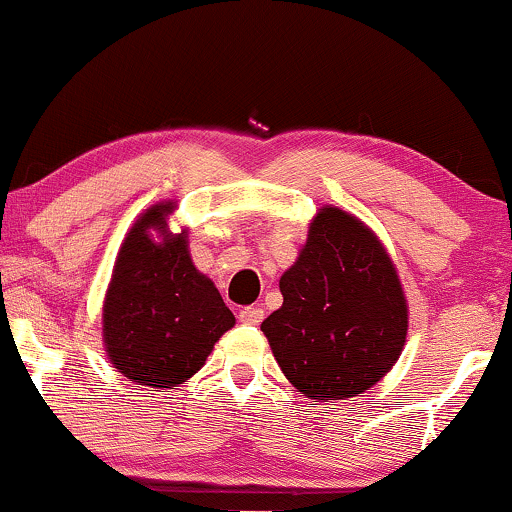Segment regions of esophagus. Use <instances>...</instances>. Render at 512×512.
<instances>
[{
	"label": "esophagus",
	"instance_id": "esophagus-1",
	"mask_svg": "<svg viewBox=\"0 0 512 512\" xmlns=\"http://www.w3.org/2000/svg\"><path fill=\"white\" fill-rule=\"evenodd\" d=\"M263 317H265L263 307H258V305L244 307V310L240 312V321H242V324H251V326L261 324V321H263Z\"/></svg>",
	"mask_w": 512,
	"mask_h": 512
}]
</instances>
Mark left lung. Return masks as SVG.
Wrapping results in <instances>:
<instances>
[{"label": "left lung", "mask_w": 512, "mask_h": 512, "mask_svg": "<svg viewBox=\"0 0 512 512\" xmlns=\"http://www.w3.org/2000/svg\"><path fill=\"white\" fill-rule=\"evenodd\" d=\"M279 291L284 303L261 331L286 380L312 403L359 396L394 368L408 300L380 237L354 214L319 209Z\"/></svg>", "instance_id": "obj_1"}]
</instances>
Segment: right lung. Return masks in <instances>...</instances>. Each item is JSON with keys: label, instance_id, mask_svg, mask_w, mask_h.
Here are the masks:
<instances>
[{"label": "right lung", "instance_id": "1", "mask_svg": "<svg viewBox=\"0 0 512 512\" xmlns=\"http://www.w3.org/2000/svg\"><path fill=\"white\" fill-rule=\"evenodd\" d=\"M172 200L137 216L118 249L102 305V342L130 382L174 389L205 366L235 326L212 279L193 265L188 230L170 233Z\"/></svg>", "mask_w": 512, "mask_h": 512}]
</instances>
